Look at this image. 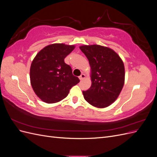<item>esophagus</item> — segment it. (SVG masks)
<instances>
[{
  "mask_svg": "<svg viewBox=\"0 0 157 157\" xmlns=\"http://www.w3.org/2000/svg\"><path fill=\"white\" fill-rule=\"evenodd\" d=\"M85 77H86V75H85L84 73H82L81 75H80V76H79V79L80 80H83Z\"/></svg>",
  "mask_w": 157,
  "mask_h": 157,
  "instance_id": "34e87169",
  "label": "esophagus"
}]
</instances>
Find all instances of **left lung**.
<instances>
[{
    "mask_svg": "<svg viewBox=\"0 0 157 157\" xmlns=\"http://www.w3.org/2000/svg\"><path fill=\"white\" fill-rule=\"evenodd\" d=\"M91 68L92 85L82 91L88 103L98 108H105L115 102L124 84V63L110 48L98 44L80 46Z\"/></svg>",
    "mask_w": 157,
    "mask_h": 157,
    "instance_id": "8db88e82",
    "label": "left lung"
}]
</instances>
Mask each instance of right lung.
<instances>
[{"instance_id": "obj_1", "label": "right lung", "mask_w": 157, "mask_h": 157, "mask_svg": "<svg viewBox=\"0 0 157 157\" xmlns=\"http://www.w3.org/2000/svg\"><path fill=\"white\" fill-rule=\"evenodd\" d=\"M75 48L74 45L55 43L46 46L33 59L30 80L36 96L47 103L59 102L67 96L70 89L80 80L64 61Z\"/></svg>"}]
</instances>
